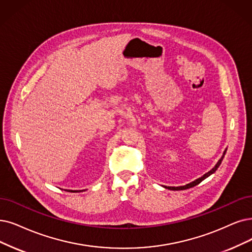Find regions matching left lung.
<instances>
[{"label": "left lung", "mask_w": 252, "mask_h": 252, "mask_svg": "<svg viewBox=\"0 0 252 252\" xmlns=\"http://www.w3.org/2000/svg\"><path fill=\"white\" fill-rule=\"evenodd\" d=\"M226 150H227V149L224 150V152H223L222 156H221V158L218 160V162L215 164V166H214L212 169H210L208 173H206L205 175H203L200 178H198V179L192 181V182H190V183H188V184H186V185H183V186H178V187H174V186H163V187H164L165 189H169V190H185V189H188V188L196 186L197 184H199L200 182H202V181H204L205 179H207L208 177H210L211 175L214 174V173L216 172L217 168H218L219 165L221 164V162H222V160H223V158H224V155H225V153H226Z\"/></svg>", "instance_id": "obj_1"}]
</instances>
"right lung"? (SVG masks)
<instances>
[{
  "label": "right lung",
  "instance_id": "right-lung-1",
  "mask_svg": "<svg viewBox=\"0 0 252 252\" xmlns=\"http://www.w3.org/2000/svg\"><path fill=\"white\" fill-rule=\"evenodd\" d=\"M65 191H69V192H83L85 190H65Z\"/></svg>",
  "mask_w": 252,
  "mask_h": 252
}]
</instances>
